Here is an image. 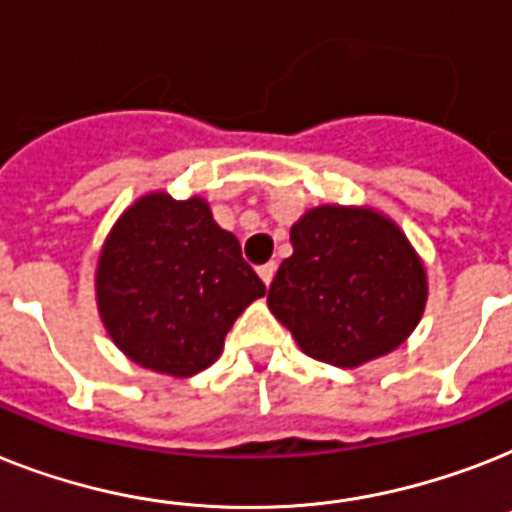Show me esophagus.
<instances>
[{
    "instance_id": "34e87169",
    "label": "esophagus",
    "mask_w": 512,
    "mask_h": 512,
    "mask_svg": "<svg viewBox=\"0 0 512 512\" xmlns=\"http://www.w3.org/2000/svg\"><path fill=\"white\" fill-rule=\"evenodd\" d=\"M257 273H260V278H263V284L270 286V281H273V276H276V263H265L257 268Z\"/></svg>"
}]
</instances>
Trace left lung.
<instances>
[{
    "label": "left lung",
    "mask_w": 512,
    "mask_h": 512,
    "mask_svg": "<svg viewBox=\"0 0 512 512\" xmlns=\"http://www.w3.org/2000/svg\"><path fill=\"white\" fill-rule=\"evenodd\" d=\"M292 247L268 307L305 355L357 368L413 334L429 286L394 220L371 207H313L292 226Z\"/></svg>",
    "instance_id": "1"
}]
</instances>
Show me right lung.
<instances>
[{
	"label": "right lung",
	"mask_w": 512,
	"mask_h": 512,
	"mask_svg": "<svg viewBox=\"0 0 512 512\" xmlns=\"http://www.w3.org/2000/svg\"><path fill=\"white\" fill-rule=\"evenodd\" d=\"M265 294L202 197L136 199L107 236L97 307L107 334L141 368L194 376L213 365L234 321Z\"/></svg>",
	"instance_id": "1"
}]
</instances>
